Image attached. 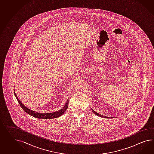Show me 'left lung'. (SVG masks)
I'll return each mask as SVG.
<instances>
[{"instance_id":"1","label":"left lung","mask_w":154,"mask_h":154,"mask_svg":"<svg viewBox=\"0 0 154 154\" xmlns=\"http://www.w3.org/2000/svg\"><path fill=\"white\" fill-rule=\"evenodd\" d=\"M92 110V111H93V112L94 113V114H96V115H97V116H99V117H104V118H109V117H105V116H102V114H99L98 113H97V112H95V111H94V110H93V109H91Z\"/></svg>"}]
</instances>
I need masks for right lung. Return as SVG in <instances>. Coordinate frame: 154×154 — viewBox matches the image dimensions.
<instances>
[{"instance_id": "add662e5", "label": "right lung", "mask_w": 154, "mask_h": 154, "mask_svg": "<svg viewBox=\"0 0 154 154\" xmlns=\"http://www.w3.org/2000/svg\"><path fill=\"white\" fill-rule=\"evenodd\" d=\"M14 95L16 96V98L17 99L18 102L19 104H20V106H21V108L23 109L24 111H25L26 113H27L28 114L31 115V116L35 117V118H37V119H52L59 117L61 116V115H63V113L66 110L67 108H68L69 100H67V103H66L65 106H63V108L61 109H60V110L56 111V112H52V113H38V112H35L33 110H31V109L27 108V107H26V106H24L23 104H22V103H21V102L19 100V99L17 97V96L15 92H14Z\"/></svg>"}]
</instances>
